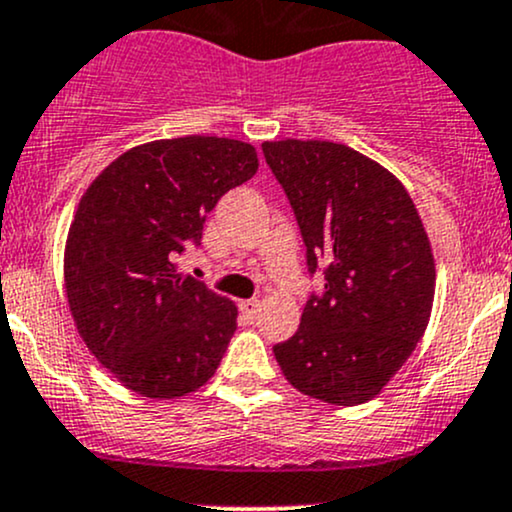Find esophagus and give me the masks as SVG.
<instances>
[{"label":"esophagus","instance_id":"obj_1","mask_svg":"<svg viewBox=\"0 0 512 512\" xmlns=\"http://www.w3.org/2000/svg\"><path fill=\"white\" fill-rule=\"evenodd\" d=\"M240 308H243V313L247 318H252L255 320L257 316H260V311H262V303L257 301V299H250V301H243L240 303Z\"/></svg>","mask_w":512,"mask_h":512}]
</instances>
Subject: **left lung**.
<instances>
[{"label": "left lung", "mask_w": 512, "mask_h": 512, "mask_svg": "<svg viewBox=\"0 0 512 512\" xmlns=\"http://www.w3.org/2000/svg\"><path fill=\"white\" fill-rule=\"evenodd\" d=\"M325 291L303 308L274 357L294 389L333 406L372 401L428 328L435 299L430 238L411 194L372 157L333 140H267Z\"/></svg>", "instance_id": "8db88e82"}]
</instances>
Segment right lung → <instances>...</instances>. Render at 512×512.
Returning a JSON list of instances; mask_svg holds the SVG:
<instances>
[{
    "label": "right lung",
    "mask_w": 512,
    "mask_h": 512,
    "mask_svg": "<svg viewBox=\"0 0 512 512\" xmlns=\"http://www.w3.org/2000/svg\"><path fill=\"white\" fill-rule=\"evenodd\" d=\"M260 167L250 143L184 136L136 145L82 194L65 243V296L101 367L145 398H179L216 374L238 308L177 272L206 213Z\"/></svg>",
    "instance_id": "obj_1"
}]
</instances>
